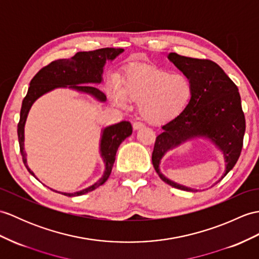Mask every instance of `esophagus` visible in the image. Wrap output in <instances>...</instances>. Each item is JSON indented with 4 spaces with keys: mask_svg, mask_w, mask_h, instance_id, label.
Returning a JSON list of instances; mask_svg holds the SVG:
<instances>
[{
    "mask_svg": "<svg viewBox=\"0 0 259 259\" xmlns=\"http://www.w3.org/2000/svg\"><path fill=\"white\" fill-rule=\"evenodd\" d=\"M144 127V123L140 122V121H136L134 122V124H132V128H134V130H139V129H142Z\"/></svg>",
    "mask_w": 259,
    "mask_h": 259,
    "instance_id": "1",
    "label": "esophagus"
}]
</instances>
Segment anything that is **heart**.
Instances as JSON below:
<instances>
[{"instance_id":"1","label":"heart","mask_w":259,"mask_h":259,"mask_svg":"<svg viewBox=\"0 0 259 259\" xmlns=\"http://www.w3.org/2000/svg\"><path fill=\"white\" fill-rule=\"evenodd\" d=\"M111 97L119 105L140 100L141 116L150 122L169 121L182 113L193 96V86L183 74L152 66H134L124 73L121 85H113Z\"/></svg>"}]
</instances>
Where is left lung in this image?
<instances>
[{
    "instance_id": "left-lung-1",
    "label": "left lung",
    "mask_w": 259,
    "mask_h": 259,
    "mask_svg": "<svg viewBox=\"0 0 259 259\" xmlns=\"http://www.w3.org/2000/svg\"><path fill=\"white\" fill-rule=\"evenodd\" d=\"M167 57L191 80L193 96L182 113L162 125V132L154 143L152 164L163 182L179 190L196 192L172 182L160 172L162 157L186 140L204 137L224 153L226 170L223 179L236 164L242 152L245 116L237 86L218 64L177 53H170Z\"/></svg>"
}]
</instances>
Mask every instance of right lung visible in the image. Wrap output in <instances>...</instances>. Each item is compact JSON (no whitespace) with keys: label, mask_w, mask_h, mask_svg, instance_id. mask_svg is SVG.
I'll return each mask as SVG.
<instances>
[{"label":"right lung","mask_w":259,"mask_h":259,"mask_svg":"<svg viewBox=\"0 0 259 259\" xmlns=\"http://www.w3.org/2000/svg\"><path fill=\"white\" fill-rule=\"evenodd\" d=\"M121 48H100V50L90 51V52H78L75 55L68 59H58L48 64L41 68L36 74L33 79L29 82L28 92L23 99L20 122L17 124V136H19L20 150L23 158V162L25 164L28 172L34 176V173L27 166L26 154L24 151V125H25L28 111L31 109L33 102L51 90L58 87L69 86L73 89H77L78 92L86 93L94 96L100 101H106V95L100 92L98 88L87 83H99L102 80V71L107 59L112 61L120 53H122ZM132 134V127L129 121H121L110 127H107L102 131L101 142H100V152L101 157L105 161L106 170L104 176L89 188L75 192V193H62L66 196H78L86 194L90 191H94L98 186L104 184L108 178H109L113 163L116 160L117 150L125 138H128ZM35 177V176H34Z\"/></svg>","instance_id":"obj_1"}]
</instances>
